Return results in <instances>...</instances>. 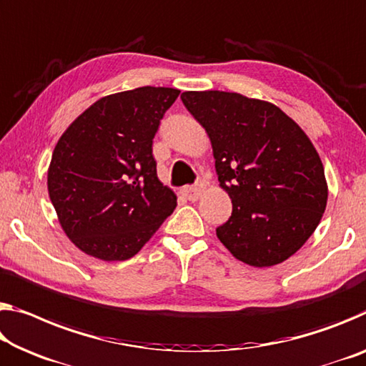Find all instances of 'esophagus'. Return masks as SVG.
I'll use <instances>...</instances> for the list:
<instances>
[{
	"mask_svg": "<svg viewBox=\"0 0 366 366\" xmlns=\"http://www.w3.org/2000/svg\"><path fill=\"white\" fill-rule=\"evenodd\" d=\"M204 194V184H195V185H187V187L182 189V195L190 202H195L200 199V195Z\"/></svg>",
	"mask_w": 366,
	"mask_h": 366,
	"instance_id": "esophagus-1",
	"label": "esophagus"
}]
</instances>
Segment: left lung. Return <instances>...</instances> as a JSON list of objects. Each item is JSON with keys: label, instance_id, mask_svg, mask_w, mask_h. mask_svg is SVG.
<instances>
[{"label": "left lung", "instance_id": "8db88e82", "mask_svg": "<svg viewBox=\"0 0 366 366\" xmlns=\"http://www.w3.org/2000/svg\"><path fill=\"white\" fill-rule=\"evenodd\" d=\"M181 99L210 138L219 187L233 204L218 239L252 267L292 257L327 205L324 166L308 135L275 104L237 92L185 91Z\"/></svg>", "mask_w": 366, "mask_h": 366}]
</instances>
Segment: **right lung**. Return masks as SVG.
Wrapping results in <instances>:
<instances>
[{
	"mask_svg": "<svg viewBox=\"0 0 366 366\" xmlns=\"http://www.w3.org/2000/svg\"><path fill=\"white\" fill-rule=\"evenodd\" d=\"M179 92L143 86L101 97L58 140L49 195L65 234L88 256L133 257L177 207L158 179L152 147Z\"/></svg>",
	"mask_w": 366,
	"mask_h": 366,
	"instance_id": "obj_1",
	"label": "right lung"
}]
</instances>
